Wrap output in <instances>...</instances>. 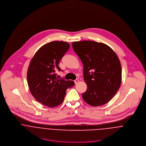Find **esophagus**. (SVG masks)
Wrapping results in <instances>:
<instances>
[{
	"mask_svg": "<svg viewBox=\"0 0 146 146\" xmlns=\"http://www.w3.org/2000/svg\"><path fill=\"white\" fill-rule=\"evenodd\" d=\"M79 82V80L78 79H76L74 80V83L75 84L78 83Z\"/></svg>",
	"mask_w": 146,
	"mask_h": 146,
	"instance_id": "34e87169",
	"label": "esophagus"
}]
</instances>
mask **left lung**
I'll return each instance as SVG.
<instances>
[{
    "label": "left lung",
    "instance_id": "obj_1",
    "mask_svg": "<svg viewBox=\"0 0 146 146\" xmlns=\"http://www.w3.org/2000/svg\"><path fill=\"white\" fill-rule=\"evenodd\" d=\"M72 48L84 66L86 91L84 101L92 106L108 103L121 83V66L115 52L102 42L84 40L73 42Z\"/></svg>",
    "mask_w": 146,
    "mask_h": 146
}]
</instances>
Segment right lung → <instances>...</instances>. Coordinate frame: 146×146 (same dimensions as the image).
Wrapping results in <instances>:
<instances>
[{"label":"right lung","instance_id":"add662e5","mask_svg":"<svg viewBox=\"0 0 146 146\" xmlns=\"http://www.w3.org/2000/svg\"><path fill=\"white\" fill-rule=\"evenodd\" d=\"M70 44L62 41L49 42L42 45L30 61L27 74L29 89L34 98L49 107L61 104L68 88L74 85L71 80L58 79L60 61L69 49Z\"/></svg>","mask_w":146,"mask_h":146}]
</instances>
